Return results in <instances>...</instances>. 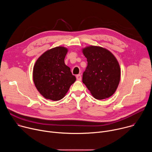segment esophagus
I'll use <instances>...</instances> for the list:
<instances>
[{
  "label": "esophagus",
  "mask_w": 152,
  "mask_h": 152,
  "mask_svg": "<svg viewBox=\"0 0 152 152\" xmlns=\"http://www.w3.org/2000/svg\"><path fill=\"white\" fill-rule=\"evenodd\" d=\"M76 79L77 80H81L82 79V77H81V75H77L76 76Z\"/></svg>",
  "instance_id": "34e87169"
}]
</instances>
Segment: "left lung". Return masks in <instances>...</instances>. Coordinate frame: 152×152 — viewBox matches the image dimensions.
Listing matches in <instances>:
<instances>
[{
  "mask_svg": "<svg viewBox=\"0 0 152 152\" xmlns=\"http://www.w3.org/2000/svg\"><path fill=\"white\" fill-rule=\"evenodd\" d=\"M82 52L88 62L82 82L95 99L111 97L120 80V67L117 59L111 52L99 46L86 47Z\"/></svg>",
  "mask_w": 152,
  "mask_h": 152,
  "instance_id": "8db88e82",
  "label": "left lung"
}]
</instances>
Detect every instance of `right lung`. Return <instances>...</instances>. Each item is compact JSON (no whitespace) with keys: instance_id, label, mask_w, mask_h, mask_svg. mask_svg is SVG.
I'll return each mask as SVG.
<instances>
[{"instance_id":"obj_1","label":"right lung","mask_w":152,"mask_h":152,"mask_svg":"<svg viewBox=\"0 0 152 152\" xmlns=\"http://www.w3.org/2000/svg\"><path fill=\"white\" fill-rule=\"evenodd\" d=\"M68 52L64 47L47 50L37 60L33 69V80L39 93L47 99H62L75 82L70 67L64 62Z\"/></svg>"}]
</instances>
